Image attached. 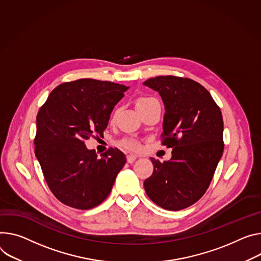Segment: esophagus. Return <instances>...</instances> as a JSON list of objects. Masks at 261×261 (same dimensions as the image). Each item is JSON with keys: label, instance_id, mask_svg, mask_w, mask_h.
Returning <instances> with one entry per match:
<instances>
[{"label": "esophagus", "instance_id": "34e87169", "mask_svg": "<svg viewBox=\"0 0 261 261\" xmlns=\"http://www.w3.org/2000/svg\"><path fill=\"white\" fill-rule=\"evenodd\" d=\"M136 156L135 155H132V154H130V155H128L127 156V161L129 162V163H133L135 160H136Z\"/></svg>", "mask_w": 261, "mask_h": 261}]
</instances>
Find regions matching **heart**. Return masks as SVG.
<instances>
[{
    "label": "heart",
    "instance_id": "obj_1",
    "mask_svg": "<svg viewBox=\"0 0 261 261\" xmlns=\"http://www.w3.org/2000/svg\"><path fill=\"white\" fill-rule=\"evenodd\" d=\"M155 99L153 98H140L137 100L136 102V108L139 107V106H143L149 102H152L154 101ZM122 145L124 148H126L127 150H130V151H137L140 149V145L137 140L133 139V138H126L122 141Z\"/></svg>",
    "mask_w": 261,
    "mask_h": 261
}]
</instances>
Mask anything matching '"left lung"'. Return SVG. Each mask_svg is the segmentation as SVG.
Wrapping results in <instances>:
<instances>
[{"label": "left lung", "instance_id": "obj_1", "mask_svg": "<svg viewBox=\"0 0 261 261\" xmlns=\"http://www.w3.org/2000/svg\"><path fill=\"white\" fill-rule=\"evenodd\" d=\"M143 84L160 94L163 145L173 148L169 161L151 158L145 191L163 209L181 210L205 194L223 155L222 112L208 90L188 78L158 76Z\"/></svg>", "mask_w": 261, "mask_h": 261}]
</instances>
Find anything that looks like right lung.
<instances>
[{
	"label": "right lung",
	"mask_w": 261,
	"mask_h": 261,
	"mask_svg": "<svg viewBox=\"0 0 261 261\" xmlns=\"http://www.w3.org/2000/svg\"><path fill=\"white\" fill-rule=\"evenodd\" d=\"M128 88L80 79L58 85L39 109L35 156L51 192L63 204L87 210L110 194L126 156L111 148L98 157L84 141L96 133L103 135L114 106Z\"/></svg>",
	"instance_id": "1"
}]
</instances>
